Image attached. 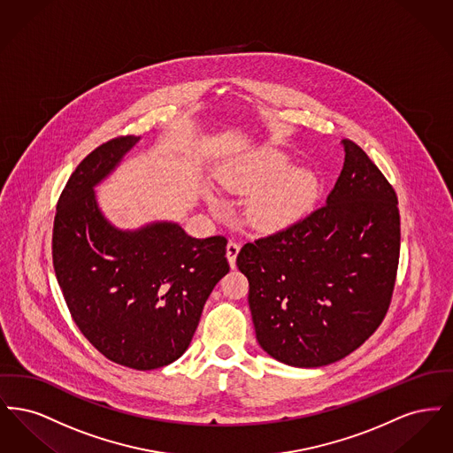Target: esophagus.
Instances as JSON below:
<instances>
[{"mask_svg":"<svg viewBox=\"0 0 453 453\" xmlns=\"http://www.w3.org/2000/svg\"><path fill=\"white\" fill-rule=\"evenodd\" d=\"M239 250H241V244H239L237 241H229V242H227V248H226V255H227V259H229V265H231V268H234V266H236V258L237 253H239Z\"/></svg>","mask_w":453,"mask_h":453,"instance_id":"esophagus-1","label":"esophagus"}]
</instances>
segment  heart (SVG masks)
<instances>
[{"label":"heart","mask_w":453,"mask_h":453,"mask_svg":"<svg viewBox=\"0 0 453 453\" xmlns=\"http://www.w3.org/2000/svg\"><path fill=\"white\" fill-rule=\"evenodd\" d=\"M222 185L250 196L246 212L259 227H275L303 212L318 192V181L307 170H292V159L279 150H259L234 159L220 173ZM219 209L220 200L207 195Z\"/></svg>","instance_id":"heart-1"}]
</instances>
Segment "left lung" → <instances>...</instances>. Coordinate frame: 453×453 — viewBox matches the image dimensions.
<instances>
[{
    "label": "left lung",
    "instance_id": "obj_1",
    "mask_svg": "<svg viewBox=\"0 0 453 453\" xmlns=\"http://www.w3.org/2000/svg\"><path fill=\"white\" fill-rule=\"evenodd\" d=\"M343 148V170L323 207L237 255L259 346L285 365L345 358L380 326L392 297L397 196L362 148L348 139Z\"/></svg>",
    "mask_w": 453,
    "mask_h": 453
}]
</instances>
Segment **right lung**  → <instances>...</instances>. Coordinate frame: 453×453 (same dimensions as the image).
Listing matches in <instances>:
<instances>
[{"label":"right lung","instance_id":"right-lung-1","mask_svg":"<svg viewBox=\"0 0 453 453\" xmlns=\"http://www.w3.org/2000/svg\"><path fill=\"white\" fill-rule=\"evenodd\" d=\"M139 141L111 139L78 165L58 202L52 259L88 342L119 365L154 370L187 351L229 263L226 237L196 239L172 220L119 229L102 212L95 187Z\"/></svg>","mask_w":453,"mask_h":453}]
</instances>
